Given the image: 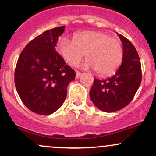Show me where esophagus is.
<instances>
[{"label": "esophagus", "instance_id": "34e87169", "mask_svg": "<svg viewBox=\"0 0 156 156\" xmlns=\"http://www.w3.org/2000/svg\"><path fill=\"white\" fill-rule=\"evenodd\" d=\"M82 76V73L80 72H76V79H78V78H80V76Z\"/></svg>", "mask_w": 156, "mask_h": 156}]
</instances>
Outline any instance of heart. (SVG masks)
<instances>
[{
    "mask_svg": "<svg viewBox=\"0 0 156 156\" xmlns=\"http://www.w3.org/2000/svg\"><path fill=\"white\" fill-rule=\"evenodd\" d=\"M56 50L66 63L76 67L85 54L86 68L95 69L101 76L117 69L122 58V48L117 39L101 31H82L73 35V41L66 37L58 40Z\"/></svg>",
    "mask_w": 156,
    "mask_h": 156,
    "instance_id": "b5f03b06",
    "label": "heart"
}]
</instances>
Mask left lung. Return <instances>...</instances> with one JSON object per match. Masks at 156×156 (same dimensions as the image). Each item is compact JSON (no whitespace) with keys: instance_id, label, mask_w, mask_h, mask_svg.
Wrapping results in <instances>:
<instances>
[{"instance_id":"obj_1","label":"left lung","mask_w":156,"mask_h":156,"mask_svg":"<svg viewBox=\"0 0 156 156\" xmlns=\"http://www.w3.org/2000/svg\"><path fill=\"white\" fill-rule=\"evenodd\" d=\"M123 46L122 61L115 75L107 79L94 78L89 96L94 105L105 112H114L133 100L141 81V67L133 44L118 34Z\"/></svg>"}]
</instances>
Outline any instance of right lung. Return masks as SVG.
<instances>
[{
  "label": "right lung",
  "instance_id": "right-lung-1",
  "mask_svg": "<svg viewBox=\"0 0 156 156\" xmlns=\"http://www.w3.org/2000/svg\"><path fill=\"white\" fill-rule=\"evenodd\" d=\"M64 27L48 30L32 39L16 65L15 83L20 98L40 115H50L62 106L68 84L76 78L75 71L55 50Z\"/></svg>",
  "mask_w": 156,
  "mask_h": 156
}]
</instances>
